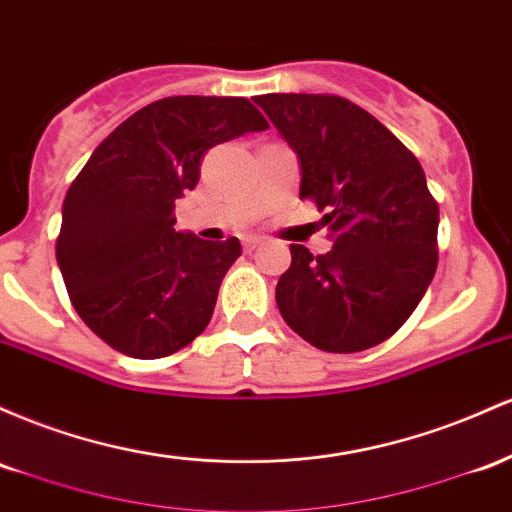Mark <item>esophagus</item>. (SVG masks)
<instances>
[{"mask_svg":"<svg viewBox=\"0 0 512 512\" xmlns=\"http://www.w3.org/2000/svg\"><path fill=\"white\" fill-rule=\"evenodd\" d=\"M241 244H244V251H246V254H251V251L258 249V246H261V239H258V237H246L244 241H241Z\"/></svg>","mask_w":512,"mask_h":512,"instance_id":"esophagus-1","label":"esophagus"}]
</instances>
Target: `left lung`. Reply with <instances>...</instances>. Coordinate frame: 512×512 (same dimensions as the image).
<instances>
[{"instance_id":"obj_1","label":"left lung","mask_w":512,"mask_h":512,"mask_svg":"<svg viewBox=\"0 0 512 512\" xmlns=\"http://www.w3.org/2000/svg\"><path fill=\"white\" fill-rule=\"evenodd\" d=\"M302 169L300 198L324 212L329 254L290 244L275 302L292 331L326 353L387 341L426 295L438 268L440 210L404 142L333 94L254 99Z\"/></svg>"}]
</instances>
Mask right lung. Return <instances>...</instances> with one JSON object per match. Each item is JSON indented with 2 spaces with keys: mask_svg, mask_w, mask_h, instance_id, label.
<instances>
[{
  "mask_svg": "<svg viewBox=\"0 0 512 512\" xmlns=\"http://www.w3.org/2000/svg\"><path fill=\"white\" fill-rule=\"evenodd\" d=\"M266 128L241 96H169L94 149L62 203L55 256L72 307L101 341L154 360L205 331L241 244L176 232L174 205L210 147Z\"/></svg>",
  "mask_w": 512,
  "mask_h": 512,
  "instance_id": "obj_1",
  "label": "right lung"
}]
</instances>
